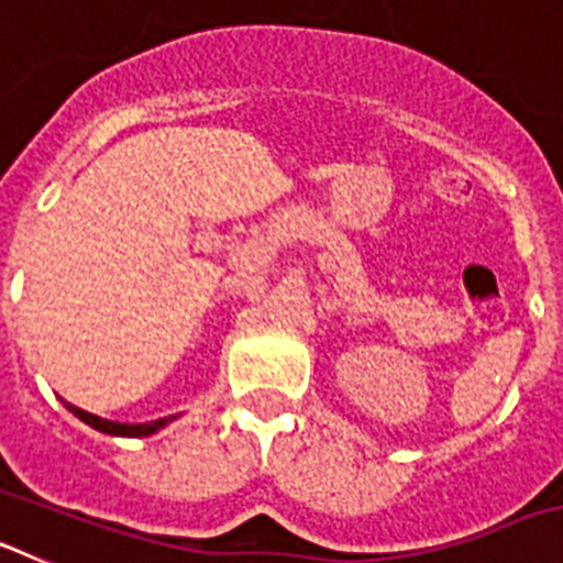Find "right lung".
I'll list each match as a JSON object with an SVG mask.
<instances>
[{"instance_id": "add662e5", "label": "right lung", "mask_w": 563, "mask_h": 563, "mask_svg": "<svg viewBox=\"0 0 563 563\" xmlns=\"http://www.w3.org/2000/svg\"><path fill=\"white\" fill-rule=\"evenodd\" d=\"M64 406H67V409L73 411L81 422L92 426V429L101 431V434H112V437H148L154 434V431H161L166 422L174 420V417H163V420H152V422H114V420H103V417L89 415V411L78 409V406H73V402H64Z\"/></svg>"}]
</instances>
